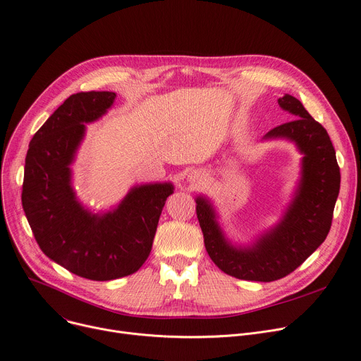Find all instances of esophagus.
Segmentation results:
<instances>
[{"instance_id":"obj_1","label":"esophagus","mask_w":361,"mask_h":361,"mask_svg":"<svg viewBox=\"0 0 361 361\" xmlns=\"http://www.w3.org/2000/svg\"><path fill=\"white\" fill-rule=\"evenodd\" d=\"M203 180H204V174L200 173V171H193V173H190L187 177V181L193 184V185H197V184L203 183Z\"/></svg>"}]
</instances>
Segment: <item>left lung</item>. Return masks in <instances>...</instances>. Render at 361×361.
I'll use <instances>...</instances> for the list:
<instances>
[{
    "label": "left lung",
    "mask_w": 361,
    "mask_h": 361,
    "mask_svg": "<svg viewBox=\"0 0 361 361\" xmlns=\"http://www.w3.org/2000/svg\"><path fill=\"white\" fill-rule=\"evenodd\" d=\"M278 104L295 118L263 139L290 140L302 155L298 184L281 219L253 243L237 245L222 231L212 202L196 197L207 255L222 272L238 279L271 282L295 271L325 241L339 193L341 174L328 131L291 94H283Z\"/></svg>",
    "instance_id": "1"
}]
</instances>
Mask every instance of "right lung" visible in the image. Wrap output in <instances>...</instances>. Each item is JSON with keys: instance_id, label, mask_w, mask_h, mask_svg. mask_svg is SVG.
Instances as JSON below:
<instances>
[{"instance_id": "obj_1", "label": "right lung", "mask_w": 361, "mask_h": 361, "mask_svg": "<svg viewBox=\"0 0 361 361\" xmlns=\"http://www.w3.org/2000/svg\"><path fill=\"white\" fill-rule=\"evenodd\" d=\"M114 92L74 93L54 111L29 143L22 204L41 250L71 274L111 281L135 274L146 262L173 183L133 185L109 211L94 214L73 188L71 164L86 124L114 105Z\"/></svg>"}]
</instances>
